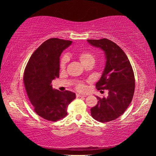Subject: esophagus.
Listing matches in <instances>:
<instances>
[{"label": "esophagus", "instance_id": "esophagus-1", "mask_svg": "<svg viewBox=\"0 0 156 156\" xmlns=\"http://www.w3.org/2000/svg\"><path fill=\"white\" fill-rule=\"evenodd\" d=\"M76 96H77V97H85V96H87V95H83V94H76Z\"/></svg>", "mask_w": 156, "mask_h": 156}]
</instances>
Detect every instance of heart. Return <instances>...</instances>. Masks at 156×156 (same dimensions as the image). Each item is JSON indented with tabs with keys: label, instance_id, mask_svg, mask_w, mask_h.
<instances>
[{
	"label": "heart",
	"instance_id": "heart-1",
	"mask_svg": "<svg viewBox=\"0 0 156 156\" xmlns=\"http://www.w3.org/2000/svg\"><path fill=\"white\" fill-rule=\"evenodd\" d=\"M78 58L83 65L88 64V63H93V64H94L95 61H96V58H95L94 55L89 51H83L79 53ZM67 62L68 57L67 56H63L60 61V68L65 69ZM76 89L80 91H83L85 90L86 86L83 83H79L76 84Z\"/></svg>",
	"mask_w": 156,
	"mask_h": 156
}]
</instances>
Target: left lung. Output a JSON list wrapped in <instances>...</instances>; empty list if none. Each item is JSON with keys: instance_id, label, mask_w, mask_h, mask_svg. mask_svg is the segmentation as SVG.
Listing matches in <instances>:
<instances>
[{"instance_id": "obj_1", "label": "left lung", "mask_w": 156, "mask_h": 156, "mask_svg": "<svg viewBox=\"0 0 156 156\" xmlns=\"http://www.w3.org/2000/svg\"><path fill=\"white\" fill-rule=\"evenodd\" d=\"M87 42L105 52V67L96 87L109 91L107 98L96 97L98 101L91 109V114L100 122H109L122 115L131 103L135 90L133 71L125 53L113 41L102 38Z\"/></svg>"}]
</instances>
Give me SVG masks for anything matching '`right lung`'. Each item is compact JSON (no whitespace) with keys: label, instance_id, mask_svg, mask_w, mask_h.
Here are the masks:
<instances>
[{"label":"right lung","instance_id":"right-lung-1","mask_svg":"<svg viewBox=\"0 0 156 156\" xmlns=\"http://www.w3.org/2000/svg\"><path fill=\"white\" fill-rule=\"evenodd\" d=\"M72 43L48 39L33 53L25 67L23 80L29 99L37 114L47 120L65 118L68 105L76 98L75 93L61 92L51 85V81L59 77L60 54Z\"/></svg>","mask_w":156,"mask_h":156}]
</instances>
